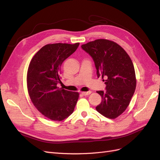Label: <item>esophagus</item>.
<instances>
[{"label": "esophagus", "mask_w": 160, "mask_h": 160, "mask_svg": "<svg viewBox=\"0 0 160 160\" xmlns=\"http://www.w3.org/2000/svg\"><path fill=\"white\" fill-rule=\"evenodd\" d=\"M91 93V91H87V92H82L81 94L83 95V96H86V95H89Z\"/></svg>", "instance_id": "esophagus-1"}]
</instances>
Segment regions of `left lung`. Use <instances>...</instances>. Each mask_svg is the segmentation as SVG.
Masks as SVG:
<instances>
[{"mask_svg": "<svg viewBox=\"0 0 160 160\" xmlns=\"http://www.w3.org/2000/svg\"><path fill=\"white\" fill-rule=\"evenodd\" d=\"M81 48L93 59L97 75L102 77L105 91H98L101 102L96 110L105 117L115 119L127 109L136 88L132 61L123 48L107 39L91 41Z\"/></svg>", "mask_w": 160, "mask_h": 160, "instance_id": "obj_1", "label": "left lung"}]
</instances>
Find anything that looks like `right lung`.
<instances>
[{"mask_svg":"<svg viewBox=\"0 0 160 160\" xmlns=\"http://www.w3.org/2000/svg\"><path fill=\"white\" fill-rule=\"evenodd\" d=\"M79 45L48 44L32 57L27 71V88L35 108L46 118L62 121L73 112L79 98L77 92L57 88L61 83V67Z\"/></svg>","mask_w":160,"mask_h":160,"instance_id":"1","label":"right lung"}]
</instances>
